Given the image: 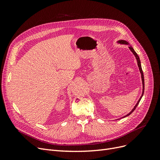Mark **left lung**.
Returning a JSON list of instances; mask_svg holds the SVG:
<instances>
[{
    "instance_id": "8db88e82",
    "label": "left lung",
    "mask_w": 160,
    "mask_h": 160,
    "mask_svg": "<svg viewBox=\"0 0 160 160\" xmlns=\"http://www.w3.org/2000/svg\"><path fill=\"white\" fill-rule=\"evenodd\" d=\"M118 43H120V44H123V45H129L128 42H127L126 41H124V40H120V41H118ZM129 49H130V51H132V52H133V54L135 55V58H136V60H137V62H138V67H139V71H140V72H141V75H142V84H143V91H142V96L140 97L139 99L138 100V103H136V105H135V107L133 108V109L132 111H131L130 112H129L128 114H127L126 115L123 116V118H125V117H127V116L129 115L130 114H132V113L133 112V111H134L135 109H136L137 106L138 105V104H139V101H140V100H141V99H142V96L143 95V93H144V77H143V71H142V69L141 61H140V59H139V56L138 55V54H137V53H136V52H135V51H134V49H133V47H132V46H129Z\"/></svg>"
}]
</instances>
